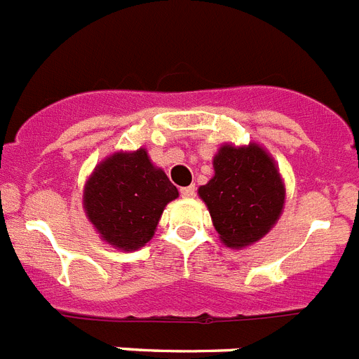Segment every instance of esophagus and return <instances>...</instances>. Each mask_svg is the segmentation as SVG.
<instances>
[{"label":"esophagus","instance_id":"obj_1","mask_svg":"<svg viewBox=\"0 0 359 359\" xmlns=\"http://www.w3.org/2000/svg\"><path fill=\"white\" fill-rule=\"evenodd\" d=\"M180 192H182L183 198H187V199L194 198V196H196V187H194V185L183 187V189H180Z\"/></svg>","mask_w":359,"mask_h":359}]
</instances>
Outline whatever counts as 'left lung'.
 Wrapping results in <instances>:
<instances>
[{
	"label": "left lung",
	"mask_w": 359,
	"mask_h": 359,
	"mask_svg": "<svg viewBox=\"0 0 359 359\" xmlns=\"http://www.w3.org/2000/svg\"><path fill=\"white\" fill-rule=\"evenodd\" d=\"M214 176L198 189L210 212L221 243L231 250L248 248L277 224L286 185L273 156L257 142L223 144L215 152Z\"/></svg>",
	"instance_id": "1"
}]
</instances>
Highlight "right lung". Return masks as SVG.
I'll list each match as a JSON object with an SVG mask.
<instances>
[{"label": "right lung", "instance_id": "right-lung-1", "mask_svg": "<svg viewBox=\"0 0 359 359\" xmlns=\"http://www.w3.org/2000/svg\"><path fill=\"white\" fill-rule=\"evenodd\" d=\"M177 196L163 169L140 147L97 163L84 183L82 208L104 243L135 252L152 239L165 207Z\"/></svg>", "mask_w": 359, "mask_h": 359}]
</instances>
